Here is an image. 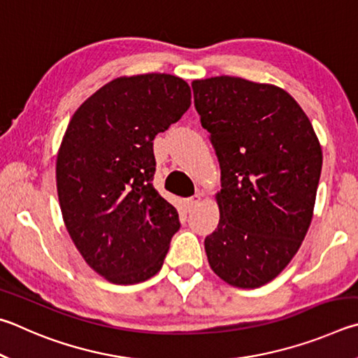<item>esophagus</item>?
<instances>
[{
  "label": "esophagus",
  "mask_w": 358,
  "mask_h": 358,
  "mask_svg": "<svg viewBox=\"0 0 358 358\" xmlns=\"http://www.w3.org/2000/svg\"><path fill=\"white\" fill-rule=\"evenodd\" d=\"M199 203H201V195H199V193H198V195H193V196L185 199L187 209H195Z\"/></svg>",
  "instance_id": "esophagus-1"
}]
</instances>
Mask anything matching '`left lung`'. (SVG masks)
<instances>
[{
	"label": "left lung",
	"mask_w": 358,
	"mask_h": 358,
	"mask_svg": "<svg viewBox=\"0 0 358 358\" xmlns=\"http://www.w3.org/2000/svg\"><path fill=\"white\" fill-rule=\"evenodd\" d=\"M192 87L222 171L220 222L206 237V255L223 281L255 289L280 275L302 245L321 144L305 111L278 86L222 75Z\"/></svg>",
	"instance_id": "left-lung-1"
}]
</instances>
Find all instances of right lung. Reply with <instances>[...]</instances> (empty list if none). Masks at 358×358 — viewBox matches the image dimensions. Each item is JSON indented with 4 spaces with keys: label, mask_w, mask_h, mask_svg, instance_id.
I'll list each match as a JSON object with an SVG mask.
<instances>
[{
    "label": "right lung",
    "mask_w": 358,
    "mask_h": 358,
    "mask_svg": "<svg viewBox=\"0 0 358 358\" xmlns=\"http://www.w3.org/2000/svg\"><path fill=\"white\" fill-rule=\"evenodd\" d=\"M190 86L169 73L119 77L73 113L56 159L62 220L94 272L135 285L160 271L180 228L154 189L157 134L189 110Z\"/></svg>",
    "instance_id": "right-lung-1"
}]
</instances>
